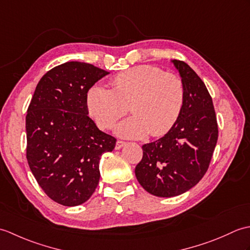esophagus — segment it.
Here are the masks:
<instances>
[{
	"label": "esophagus",
	"mask_w": 250,
	"mask_h": 250,
	"mask_svg": "<svg viewBox=\"0 0 250 250\" xmlns=\"http://www.w3.org/2000/svg\"><path fill=\"white\" fill-rule=\"evenodd\" d=\"M125 145V142H122V141H117V143H116V146H115V148L117 150L118 149H121L122 147H124Z\"/></svg>",
	"instance_id": "1"
}]
</instances>
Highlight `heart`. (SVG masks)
Returning <instances> with one entry per match:
<instances>
[{"instance_id": "1", "label": "heart", "mask_w": 250, "mask_h": 250, "mask_svg": "<svg viewBox=\"0 0 250 250\" xmlns=\"http://www.w3.org/2000/svg\"><path fill=\"white\" fill-rule=\"evenodd\" d=\"M111 89L94 84L86 106L101 129H110L130 110L133 116L116 126L119 136L141 139L166 134L176 124L185 104L182 79L152 65H139L111 79Z\"/></svg>"}]
</instances>
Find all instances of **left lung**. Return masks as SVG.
Listing matches in <instances>:
<instances>
[{"instance_id": "left-lung-1", "label": "left lung", "mask_w": 250, "mask_h": 250, "mask_svg": "<svg viewBox=\"0 0 250 250\" xmlns=\"http://www.w3.org/2000/svg\"><path fill=\"white\" fill-rule=\"evenodd\" d=\"M185 87V104L173 128L143 145L135 176L147 192L161 198L185 193L209 167L218 139L213 100L205 83L187 63L171 60Z\"/></svg>"}]
</instances>
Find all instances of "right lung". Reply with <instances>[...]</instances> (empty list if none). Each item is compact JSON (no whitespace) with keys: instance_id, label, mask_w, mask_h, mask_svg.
<instances>
[{"instance_id":"1","label":"right lung","mask_w":250,"mask_h":250,"mask_svg":"<svg viewBox=\"0 0 250 250\" xmlns=\"http://www.w3.org/2000/svg\"><path fill=\"white\" fill-rule=\"evenodd\" d=\"M109 74L78 61L47 72L37 83L25 117L26 159L44 192L64 206L90 199L100 180V159L116 139L88 116V90Z\"/></svg>"}]
</instances>
